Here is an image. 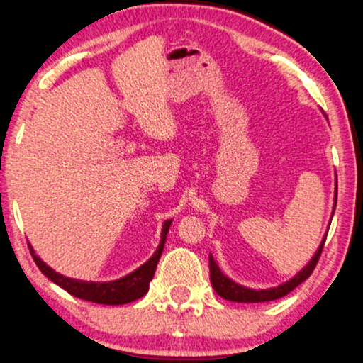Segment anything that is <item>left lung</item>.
Wrapping results in <instances>:
<instances>
[{
  "label": "left lung",
  "instance_id": "8db88e82",
  "mask_svg": "<svg viewBox=\"0 0 363 363\" xmlns=\"http://www.w3.org/2000/svg\"><path fill=\"white\" fill-rule=\"evenodd\" d=\"M336 195H338V182H336V189H335V207H336ZM335 207H333V214H335ZM326 238H323L321 245L314 257L311 258V262L306 265L302 270L297 274L296 277H292L289 282H285L279 287L274 289H262V291H255V289H248V287H242V285L233 282L231 279H228L220 268L217 267V263L212 258V255H208V267H211V282L214 291L219 294L220 297L225 301H231V302H268V301H275L280 299V297L287 296L289 292H292L294 289L299 287V285L304 282V280L309 279V275L313 274V270L318 265V259L321 257V251L323 246H325Z\"/></svg>",
  "mask_w": 363,
  "mask_h": 363
}]
</instances>
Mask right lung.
Instances as JSON below:
<instances>
[{
  "mask_svg": "<svg viewBox=\"0 0 363 363\" xmlns=\"http://www.w3.org/2000/svg\"><path fill=\"white\" fill-rule=\"evenodd\" d=\"M169 225H172V219L164 220L163 231H161L160 246H157L155 255H152L144 265L135 268L132 274L122 277V279L118 280H110V282H84V280H76L69 279V277H64L52 270L49 265H45V263L37 257L32 246H28V248L33 262H35V265L38 267V270H40L47 279L52 280L54 284H57L59 287L64 289V291L69 292L71 296L83 301L96 302V304H129V302H134L140 299L143 296H146V292L149 291V282H151L152 277H155L157 262H160L161 253H163L166 234L169 231Z\"/></svg>",
  "mask_w": 363,
  "mask_h": 363,
  "instance_id": "right-lung-1",
  "label": "right lung"
}]
</instances>
